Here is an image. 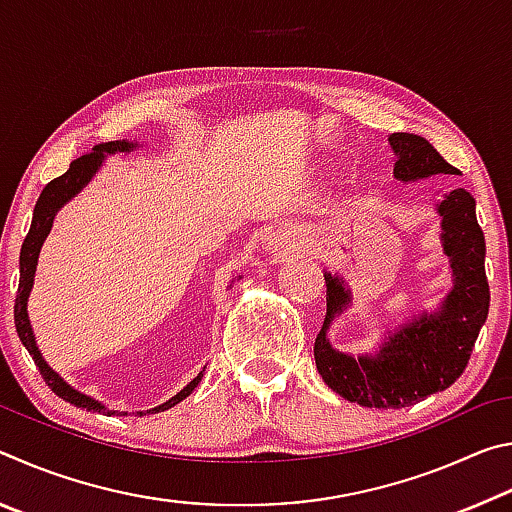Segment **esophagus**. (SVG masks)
Wrapping results in <instances>:
<instances>
[{
  "instance_id": "1",
  "label": "esophagus",
  "mask_w": 512,
  "mask_h": 512,
  "mask_svg": "<svg viewBox=\"0 0 512 512\" xmlns=\"http://www.w3.org/2000/svg\"><path fill=\"white\" fill-rule=\"evenodd\" d=\"M302 250V235L296 225H280L273 230L266 239V253L271 255L275 262H282L291 255H296Z\"/></svg>"
}]
</instances>
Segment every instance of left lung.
I'll list each match as a JSON object with an SVG mask.
<instances>
[{"label":"left lung","instance_id":"obj_1","mask_svg":"<svg viewBox=\"0 0 512 512\" xmlns=\"http://www.w3.org/2000/svg\"><path fill=\"white\" fill-rule=\"evenodd\" d=\"M388 144L395 155L393 176L404 185L431 176H458V169L420 135L393 133ZM436 212L452 289L433 311L388 329L372 352L350 354L329 343V327L352 307V291L339 273L323 271L327 316L314 345L316 368L325 384L348 402L368 409L411 406L452 386L470 361L490 307L485 239L476 223V201L467 189L447 192Z\"/></svg>","mask_w":512,"mask_h":512}]
</instances>
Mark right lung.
Segmentation results:
<instances>
[{
  "label": "right lung",
  "mask_w": 512,
  "mask_h": 512,
  "mask_svg": "<svg viewBox=\"0 0 512 512\" xmlns=\"http://www.w3.org/2000/svg\"><path fill=\"white\" fill-rule=\"evenodd\" d=\"M135 149H140V142L133 140H117V142H101L94 146L90 153L81 155L79 160H74L69 164V169L63 173V176H58L51 180V183L42 189V194L36 203V210H33V221H31V228H29V235L24 239L22 250H20V287H17V298H15V329H17V336H20V341L24 348L29 350V354L36 361V366L40 370L42 379L47 381V386L54 391L60 400H65L69 404L79 406V409L85 411H97L103 415H117V411H110L106 404H101L99 400H94V397L85 395L81 391H76L74 386H69L67 381L58 375V372L49 366L42 357V352L36 343V334H33V327H31V320H29V296H31V289H33V277H36V268H38V255H40V248L45 244V239L49 235L51 225H54V219L58 210L63 205H67L72 198L81 192V189L90 183L94 178V173H97L103 162H106L108 155L112 153H131ZM241 277V275H239ZM235 282V280H232ZM232 287V284H230ZM201 370L198 375L189 381V384L183 388V391L176 393L160 406H155V409H146V411H137V415H146V413H160V411H167L171 406H176L178 402H183L185 397L192 395L194 388L198 386V381L203 377ZM119 415H128L121 411Z\"/></svg>",
  "instance_id": "1"
}]
</instances>
